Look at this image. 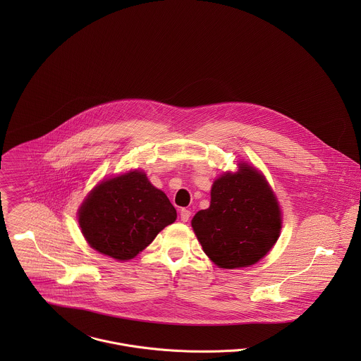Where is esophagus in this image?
Returning <instances> with one entry per match:
<instances>
[{"instance_id":"1","label":"esophagus","mask_w":361,"mask_h":361,"mask_svg":"<svg viewBox=\"0 0 361 361\" xmlns=\"http://www.w3.org/2000/svg\"><path fill=\"white\" fill-rule=\"evenodd\" d=\"M190 215H192V212H190L189 209H186V208H182V209H180V219H182L183 222H188L189 218H190Z\"/></svg>"}]
</instances>
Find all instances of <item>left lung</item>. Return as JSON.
Wrapping results in <instances>:
<instances>
[{
  "instance_id": "obj_1",
  "label": "left lung",
  "mask_w": 361,
  "mask_h": 361,
  "mask_svg": "<svg viewBox=\"0 0 361 361\" xmlns=\"http://www.w3.org/2000/svg\"><path fill=\"white\" fill-rule=\"evenodd\" d=\"M193 231L209 259L233 269L256 264L276 243L281 228L278 200L255 166L239 164L211 188V203L192 219Z\"/></svg>"
}]
</instances>
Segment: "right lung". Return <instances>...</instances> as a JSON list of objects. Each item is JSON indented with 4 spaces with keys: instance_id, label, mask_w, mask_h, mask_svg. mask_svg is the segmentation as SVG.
I'll return each mask as SVG.
<instances>
[{
    "instance_id": "right-lung-1",
    "label": "right lung",
    "mask_w": 361,
    "mask_h": 361,
    "mask_svg": "<svg viewBox=\"0 0 361 361\" xmlns=\"http://www.w3.org/2000/svg\"><path fill=\"white\" fill-rule=\"evenodd\" d=\"M175 219L176 209L166 195L140 171L103 180L79 208L87 243L119 261L136 257Z\"/></svg>"
}]
</instances>
